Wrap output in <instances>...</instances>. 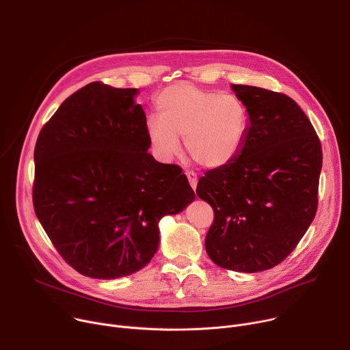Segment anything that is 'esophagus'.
<instances>
[{
    "label": "esophagus",
    "instance_id": "1",
    "mask_svg": "<svg viewBox=\"0 0 350 350\" xmlns=\"http://www.w3.org/2000/svg\"><path fill=\"white\" fill-rule=\"evenodd\" d=\"M185 176L188 177V181H189L191 188L195 191V189H196V184H198V177H196V174H195L193 172H187Z\"/></svg>",
    "mask_w": 350,
    "mask_h": 350
}]
</instances>
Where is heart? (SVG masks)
<instances>
[{
	"mask_svg": "<svg viewBox=\"0 0 350 350\" xmlns=\"http://www.w3.org/2000/svg\"><path fill=\"white\" fill-rule=\"evenodd\" d=\"M159 116L149 115L145 133L155 155L170 161L180 149L199 166L220 169L235 159L246 139L249 116L234 94L199 88L191 83L166 87L157 98Z\"/></svg>",
	"mask_w": 350,
	"mask_h": 350,
	"instance_id": "obj_1",
	"label": "heart"
}]
</instances>
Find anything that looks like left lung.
<instances>
[{"mask_svg": "<svg viewBox=\"0 0 350 350\" xmlns=\"http://www.w3.org/2000/svg\"><path fill=\"white\" fill-rule=\"evenodd\" d=\"M231 88L247 109L246 139L232 162L199 178L196 195L215 212L205 239L212 262L259 273L280 265L312 224L323 152L292 98L254 85Z\"/></svg>", "mask_w": 350, "mask_h": 350, "instance_id": "left-lung-1", "label": "left lung"}]
</instances>
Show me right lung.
<instances>
[{"label":"right lung","mask_w":350,"mask_h":350,"mask_svg":"<svg viewBox=\"0 0 350 350\" xmlns=\"http://www.w3.org/2000/svg\"><path fill=\"white\" fill-rule=\"evenodd\" d=\"M137 88L90 83L41 129L33 205L57 251L76 271L113 280L158 251L159 221L195 199L177 165L148 152Z\"/></svg>","instance_id":"1"}]
</instances>
